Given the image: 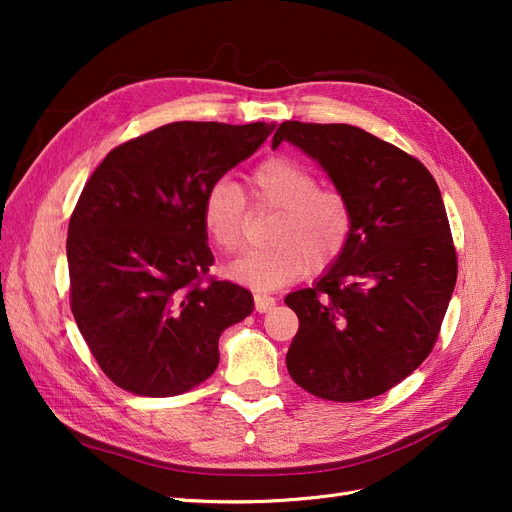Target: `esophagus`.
Returning a JSON list of instances; mask_svg holds the SVG:
<instances>
[{
    "mask_svg": "<svg viewBox=\"0 0 512 512\" xmlns=\"http://www.w3.org/2000/svg\"><path fill=\"white\" fill-rule=\"evenodd\" d=\"M254 301H256V312H260V314L269 312V309L275 305V299L267 297V294H256Z\"/></svg>",
    "mask_w": 512,
    "mask_h": 512,
    "instance_id": "1",
    "label": "esophagus"
}]
</instances>
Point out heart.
<instances>
[{
  "label": "heart",
  "instance_id": "b5f03b06",
  "mask_svg": "<svg viewBox=\"0 0 512 512\" xmlns=\"http://www.w3.org/2000/svg\"><path fill=\"white\" fill-rule=\"evenodd\" d=\"M252 211H275L267 230L269 247L228 265L226 273L256 292H271L307 273L324 271L348 250L354 235V207L337 188H322L307 164L273 156L247 177ZM200 224L209 241L226 254L245 243L247 209L235 183L218 179L203 196Z\"/></svg>",
  "mask_w": 512,
  "mask_h": 512
}]
</instances>
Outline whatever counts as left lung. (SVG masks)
Segmentation results:
<instances>
[{
	"label": "left lung",
	"mask_w": 512,
	"mask_h": 512,
	"mask_svg": "<svg viewBox=\"0 0 512 512\" xmlns=\"http://www.w3.org/2000/svg\"><path fill=\"white\" fill-rule=\"evenodd\" d=\"M327 170L354 207L348 250L312 288L286 297L299 331L290 378L320 399L382 395L436 346L457 282V252L423 162L348 123L284 121L273 134Z\"/></svg>",
	"instance_id": "1"
}]
</instances>
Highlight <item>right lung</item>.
<instances>
[{"mask_svg":"<svg viewBox=\"0 0 512 512\" xmlns=\"http://www.w3.org/2000/svg\"><path fill=\"white\" fill-rule=\"evenodd\" d=\"M256 121H175L121 143L85 183L68 226L70 307L119 389L173 397L220 363L224 329L252 314V292L209 275L203 196L265 143Z\"/></svg>","mask_w":512,"mask_h":512,"instance_id":"obj_1","label":"right lung"}]
</instances>
